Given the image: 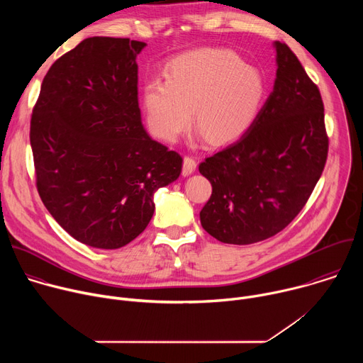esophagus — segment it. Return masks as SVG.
I'll return each mask as SVG.
<instances>
[{
	"label": "esophagus",
	"mask_w": 363,
	"mask_h": 363,
	"mask_svg": "<svg viewBox=\"0 0 363 363\" xmlns=\"http://www.w3.org/2000/svg\"><path fill=\"white\" fill-rule=\"evenodd\" d=\"M196 169V162L194 158L191 157H185L184 158V165H182V175L184 177H188L191 174H194Z\"/></svg>",
	"instance_id": "esophagus-1"
}]
</instances>
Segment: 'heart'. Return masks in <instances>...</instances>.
Masks as SVG:
<instances>
[{"instance_id":"b5f03b06","label":"heart","mask_w":363,"mask_h":363,"mask_svg":"<svg viewBox=\"0 0 363 363\" xmlns=\"http://www.w3.org/2000/svg\"><path fill=\"white\" fill-rule=\"evenodd\" d=\"M267 83L257 67L231 50L199 48L171 60L165 82L143 89V109L150 132L174 142L192 121L206 143L223 145L242 136L257 121Z\"/></svg>"}]
</instances>
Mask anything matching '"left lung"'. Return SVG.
<instances>
[{"label":"left lung","mask_w":363,"mask_h":363,"mask_svg":"<svg viewBox=\"0 0 363 363\" xmlns=\"http://www.w3.org/2000/svg\"><path fill=\"white\" fill-rule=\"evenodd\" d=\"M273 91L254 125L199 164L213 194L199 213L221 242L245 245L286 228L313 192L329 138L318 86L287 44L276 41Z\"/></svg>","instance_id":"obj_1"}]
</instances>
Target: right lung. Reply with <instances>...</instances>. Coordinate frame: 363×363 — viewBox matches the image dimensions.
Returning a JSON list of instances; mask_svg holds the SVG:
<instances>
[{
  "instance_id": "right-lung-1",
  "label": "right lung",
  "mask_w": 363,
  "mask_h": 363,
  "mask_svg": "<svg viewBox=\"0 0 363 363\" xmlns=\"http://www.w3.org/2000/svg\"><path fill=\"white\" fill-rule=\"evenodd\" d=\"M146 44L90 37L47 72L30 143L37 191L77 241L115 250L149 224L153 194L178 179L182 158L140 121L136 56Z\"/></svg>"
}]
</instances>
